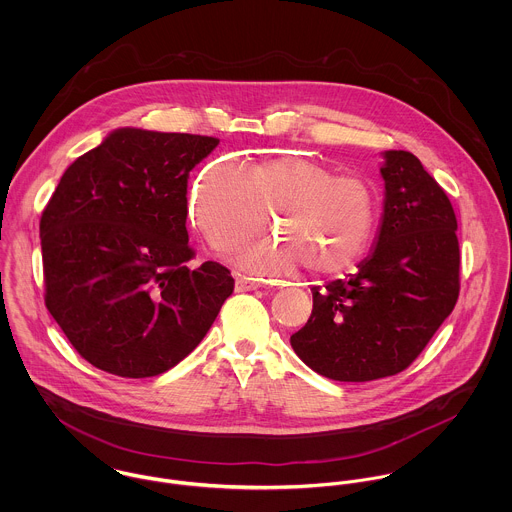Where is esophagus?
I'll return each instance as SVG.
<instances>
[{
  "mask_svg": "<svg viewBox=\"0 0 512 512\" xmlns=\"http://www.w3.org/2000/svg\"><path fill=\"white\" fill-rule=\"evenodd\" d=\"M262 284L254 278H248V276H242L238 274L236 276V292H252V290H258Z\"/></svg>",
  "mask_w": 512,
  "mask_h": 512,
  "instance_id": "34e87169",
  "label": "esophagus"
}]
</instances>
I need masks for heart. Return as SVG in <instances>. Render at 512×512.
<instances>
[{
	"label": "heart",
	"instance_id": "obj_1",
	"mask_svg": "<svg viewBox=\"0 0 512 512\" xmlns=\"http://www.w3.org/2000/svg\"><path fill=\"white\" fill-rule=\"evenodd\" d=\"M191 217L217 250H232L258 236L268 219L282 240L260 242L236 254L250 272L286 274L299 264L317 278L349 272L372 242L378 201L359 175L319 159L280 155L240 165L217 161L199 177Z\"/></svg>",
	"mask_w": 512,
	"mask_h": 512
}]
</instances>
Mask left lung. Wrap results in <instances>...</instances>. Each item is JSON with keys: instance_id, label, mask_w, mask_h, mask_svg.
Returning <instances> with one entry per match:
<instances>
[{"instance_id": "1", "label": "left lung", "mask_w": 512, "mask_h": 512, "mask_svg": "<svg viewBox=\"0 0 512 512\" xmlns=\"http://www.w3.org/2000/svg\"><path fill=\"white\" fill-rule=\"evenodd\" d=\"M384 217L372 256L349 280L313 288L297 357L321 376L366 382L412 365L459 297L453 207L410 151H386Z\"/></svg>"}]
</instances>
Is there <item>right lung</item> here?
Wrapping results in <instances>:
<instances>
[{
  "mask_svg": "<svg viewBox=\"0 0 512 512\" xmlns=\"http://www.w3.org/2000/svg\"><path fill=\"white\" fill-rule=\"evenodd\" d=\"M217 146L124 128L61 177L39 222L45 305L90 365L124 378L173 368L234 290L219 262L187 264L189 173Z\"/></svg>",
  "mask_w": 512,
  "mask_h": 512,
  "instance_id": "right-lung-1",
  "label": "right lung"
}]
</instances>
